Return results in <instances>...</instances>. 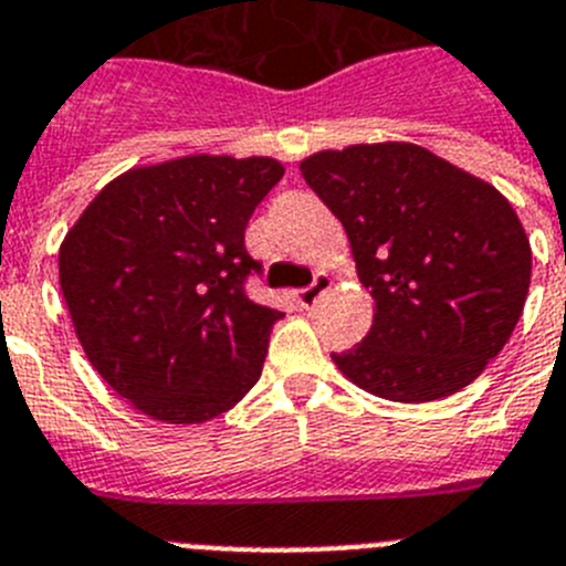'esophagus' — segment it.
I'll return each mask as SVG.
<instances>
[{
  "label": "esophagus",
  "mask_w": 566,
  "mask_h": 566,
  "mask_svg": "<svg viewBox=\"0 0 566 566\" xmlns=\"http://www.w3.org/2000/svg\"><path fill=\"white\" fill-rule=\"evenodd\" d=\"M329 284H333V282H329L327 273H315L313 284H310V287H304V290H298V304H302V307H310V304H315V302H318L321 293H327Z\"/></svg>",
  "instance_id": "obj_1"
}]
</instances>
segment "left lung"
<instances>
[{"label":"left lung","mask_w":566,"mask_h":566,"mask_svg":"<svg viewBox=\"0 0 566 566\" xmlns=\"http://www.w3.org/2000/svg\"><path fill=\"white\" fill-rule=\"evenodd\" d=\"M302 175L344 226L371 329L333 355L346 378L429 403L502 353L531 287V239L491 182L415 144L315 151Z\"/></svg>","instance_id":"obj_1"}]
</instances>
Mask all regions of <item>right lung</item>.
I'll use <instances>...</instances> for the list:
<instances>
[{"label":"right lung","instance_id":"1","mask_svg":"<svg viewBox=\"0 0 566 566\" xmlns=\"http://www.w3.org/2000/svg\"><path fill=\"white\" fill-rule=\"evenodd\" d=\"M273 157L188 155L98 191L59 251L75 335L101 378L163 422H206L262 375L284 313L251 302L245 228L282 180Z\"/></svg>","mask_w":566,"mask_h":566}]
</instances>
